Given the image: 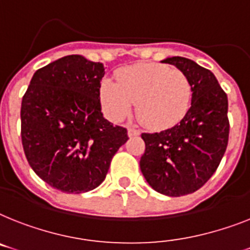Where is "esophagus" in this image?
<instances>
[{
  "label": "esophagus",
  "instance_id": "1",
  "mask_svg": "<svg viewBox=\"0 0 250 250\" xmlns=\"http://www.w3.org/2000/svg\"><path fill=\"white\" fill-rule=\"evenodd\" d=\"M139 134L140 131L137 129V127L130 126L129 129H127V135H129V137H137V135H139Z\"/></svg>",
  "mask_w": 250,
  "mask_h": 250
}]
</instances>
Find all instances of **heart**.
<instances>
[{
  "instance_id": "1",
  "label": "heart",
  "mask_w": 250,
  "mask_h": 250,
  "mask_svg": "<svg viewBox=\"0 0 250 250\" xmlns=\"http://www.w3.org/2000/svg\"><path fill=\"white\" fill-rule=\"evenodd\" d=\"M117 82L104 79L100 98L106 115L120 121L137 103V115L150 129L170 127L187 115L191 85L183 71L162 63H139L121 69Z\"/></svg>"
}]
</instances>
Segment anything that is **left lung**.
<instances>
[{"mask_svg": "<svg viewBox=\"0 0 250 250\" xmlns=\"http://www.w3.org/2000/svg\"><path fill=\"white\" fill-rule=\"evenodd\" d=\"M162 62L176 66L191 85V106L179 124L143 133L140 170L154 190L168 197L191 194L217 170L228 147V96L212 71L185 57Z\"/></svg>", "mask_w": 250, "mask_h": 250, "instance_id": "8db88e82", "label": "left lung"}]
</instances>
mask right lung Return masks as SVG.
Masks as SVG:
<instances>
[{
    "instance_id": "right-lung-1",
    "label": "right lung",
    "mask_w": 250,
    "mask_h": 250,
    "mask_svg": "<svg viewBox=\"0 0 250 250\" xmlns=\"http://www.w3.org/2000/svg\"><path fill=\"white\" fill-rule=\"evenodd\" d=\"M101 62L65 56L37 70L21 101V142L33 171L65 193L93 190L104 180L127 131L101 112Z\"/></svg>"
}]
</instances>
